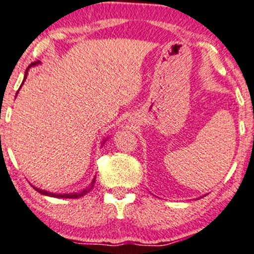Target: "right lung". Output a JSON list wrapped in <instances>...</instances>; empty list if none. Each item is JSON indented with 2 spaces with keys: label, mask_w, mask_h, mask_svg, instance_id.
Returning <instances> with one entry per match:
<instances>
[{
  "label": "right lung",
  "mask_w": 254,
  "mask_h": 254,
  "mask_svg": "<svg viewBox=\"0 0 254 254\" xmlns=\"http://www.w3.org/2000/svg\"><path fill=\"white\" fill-rule=\"evenodd\" d=\"M37 63H40V61H35V63H31V65H30V66H32V65H36V64H37ZM30 66H29V67H27L26 72H25V77H24V80H25V78H26V76H27V71H29ZM16 94H18V93H16ZM95 180H96V177L94 178V180H93V182L90 183V186H88V187H86V188H85V189H83L82 191H78V193H71V194H53V193H48V191H44V190H42V189L35 188V187H33V188H35L36 190L38 191V193H41V194H43V195H49V196H54V197H65V199H77V197H80V196H83V195H85L86 193H89V191H90L91 189L94 188V183H95Z\"/></svg>",
  "instance_id": "1"
}]
</instances>
